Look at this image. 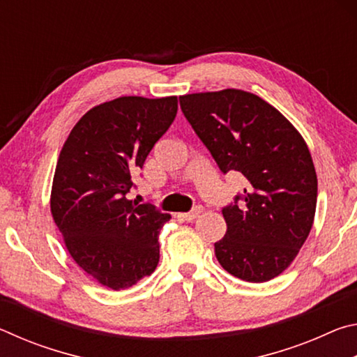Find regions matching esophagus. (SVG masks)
Instances as JSON below:
<instances>
[{"label":"esophagus","instance_id":"esophagus-1","mask_svg":"<svg viewBox=\"0 0 357 357\" xmlns=\"http://www.w3.org/2000/svg\"><path fill=\"white\" fill-rule=\"evenodd\" d=\"M202 213H203V208H202V206H195V208H193V209L190 211V213L178 214V217H179L181 220H184V222H193Z\"/></svg>","mask_w":357,"mask_h":357}]
</instances>
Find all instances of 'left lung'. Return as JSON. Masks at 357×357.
Masks as SVG:
<instances>
[{"mask_svg":"<svg viewBox=\"0 0 357 357\" xmlns=\"http://www.w3.org/2000/svg\"><path fill=\"white\" fill-rule=\"evenodd\" d=\"M181 110L220 172L247 179L222 209L227 233L214 244L223 269L261 283L282 274L309 236L318 181L304 138L283 114L241 89L179 98Z\"/></svg>","mask_w":357,"mask_h":357,"instance_id":"8db88e82","label":"left lung"}]
</instances>
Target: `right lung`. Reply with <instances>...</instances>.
<instances>
[{"mask_svg":"<svg viewBox=\"0 0 357 357\" xmlns=\"http://www.w3.org/2000/svg\"><path fill=\"white\" fill-rule=\"evenodd\" d=\"M176 112V96L104 102L83 114L61 149L53 220L74 261L100 285L129 288L157 268L160 228L172 217L126 195Z\"/></svg>","mask_w":357,"mask_h":357,"instance_id":"add662e5","label":"right lung"}]
</instances>
